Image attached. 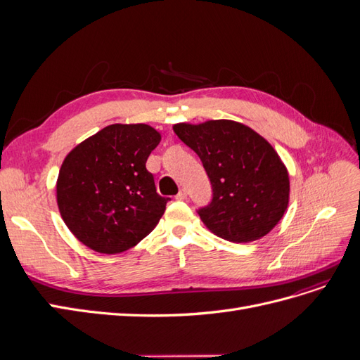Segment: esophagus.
<instances>
[{"mask_svg": "<svg viewBox=\"0 0 360 360\" xmlns=\"http://www.w3.org/2000/svg\"><path fill=\"white\" fill-rule=\"evenodd\" d=\"M179 201H184V200H186L188 198V193H186V191H184V189H181L179 193H177V197H176Z\"/></svg>", "mask_w": 360, "mask_h": 360, "instance_id": "1", "label": "esophagus"}]
</instances>
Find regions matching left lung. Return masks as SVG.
I'll return each instance as SVG.
<instances>
[{
	"mask_svg": "<svg viewBox=\"0 0 360 360\" xmlns=\"http://www.w3.org/2000/svg\"><path fill=\"white\" fill-rule=\"evenodd\" d=\"M174 132L202 162L213 189L198 210L204 225L234 243L269 234L290 201V177L276 150L250 127L233 120L177 123Z\"/></svg>",
	"mask_w": 360,
	"mask_h": 360,
	"instance_id": "1",
	"label": "left lung"
}]
</instances>
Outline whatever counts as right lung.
Returning <instances> with one entry per match:
<instances>
[{"label": "right lung", "instance_id": "obj_1", "mask_svg": "<svg viewBox=\"0 0 360 360\" xmlns=\"http://www.w3.org/2000/svg\"><path fill=\"white\" fill-rule=\"evenodd\" d=\"M160 134L144 123L110 124L63 160L57 204L81 243L101 254L138 245L160 221L169 198L156 192L146 162Z\"/></svg>", "mask_w": 360, "mask_h": 360}]
</instances>
